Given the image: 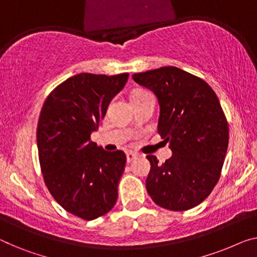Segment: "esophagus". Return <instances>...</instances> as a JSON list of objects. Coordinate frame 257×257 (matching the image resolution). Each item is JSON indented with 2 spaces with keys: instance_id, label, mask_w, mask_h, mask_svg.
<instances>
[{
  "instance_id": "34e87169",
  "label": "esophagus",
  "mask_w": 257,
  "mask_h": 257,
  "mask_svg": "<svg viewBox=\"0 0 257 257\" xmlns=\"http://www.w3.org/2000/svg\"><path fill=\"white\" fill-rule=\"evenodd\" d=\"M137 158V153L133 152V151H128L127 152V162L128 163H132L134 159Z\"/></svg>"
}]
</instances>
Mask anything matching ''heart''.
Returning <instances> with one entry per match:
<instances>
[{"mask_svg":"<svg viewBox=\"0 0 257 257\" xmlns=\"http://www.w3.org/2000/svg\"><path fill=\"white\" fill-rule=\"evenodd\" d=\"M142 93H145V91H136L135 93H134L133 95H136V94H142Z\"/></svg>","mask_w":257,"mask_h":257,"instance_id":"heart-1","label":"heart"}]
</instances>
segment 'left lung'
I'll return each mask as SVG.
<instances>
[{
  "label": "left lung",
  "mask_w": 257,
  "mask_h": 257,
  "mask_svg": "<svg viewBox=\"0 0 257 257\" xmlns=\"http://www.w3.org/2000/svg\"><path fill=\"white\" fill-rule=\"evenodd\" d=\"M158 98V134L173 155L164 164L149 155L147 190L157 205L172 211L196 206L220 178L228 147V123L219 99L204 80L177 67L133 75Z\"/></svg>",
  "instance_id": "1"
}]
</instances>
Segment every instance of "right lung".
<instances>
[{
  "instance_id": "right-lung-1",
  "label": "right lung",
  "mask_w": 257,
  "mask_h": 257,
  "mask_svg": "<svg viewBox=\"0 0 257 257\" xmlns=\"http://www.w3.org/2000/svg\"><path fill=\"white\" fill-rule=\"evenodd\" d=\"M128 76H72L49 93L41 108L37 144L45 183L64 210L84 220L104 216L117 200L127 157L121 150H104L90 137Z\"/></svg>"
}]
</instances>
